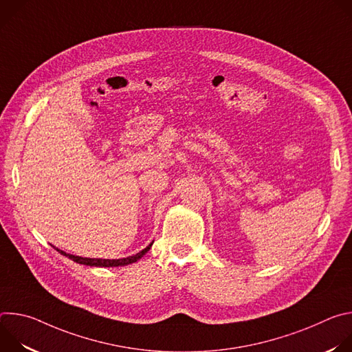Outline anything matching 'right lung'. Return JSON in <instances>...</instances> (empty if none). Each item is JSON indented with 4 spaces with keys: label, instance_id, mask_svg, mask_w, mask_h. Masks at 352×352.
Listing matches in <instances>:
<instances>
[{
    "label": "right lung",
    "instance_id": "obj_1",
    "mask_svg": "<svg viewBox=\"0 0 352 352\" xmlns=\"http://www.w3.org/2000/svg\"><path fill=\"white\" fill-rule=\"evenodd\" d=\"M150 246H152V243H150L148 246H146L143 250H140L139 254L133 255V256H128V258H124V259H89V258H79V256H74V255H69V254H65L64 250H60L57 249L58 252L64 256H68L69 259H72L74 262L76 263H80V265H86V266H97V267H117V266H126V265H131L136 261H139L147 250L150 249Z\"/></svg>",
    "mask_w": 352,
    "mask_h": 352
}]
</instances>
